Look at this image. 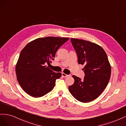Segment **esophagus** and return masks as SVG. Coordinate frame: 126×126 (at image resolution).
Returning a JSON list of instances; mask_svg holds the SVG:
<instances>
[{
	"label": "esophagus",
	"mask_w": 126,
	"mask_h": 126,
	"mask_svg": "<svg viewBox=\"0 0 126 126\" xmlns=\"http://www.w3.org/2000/svg\"><path fill=\"white\" fill-rule=\"evenodd\" d=\"M62 75L63 77H64V78H66V77H68V76H70L69 75L65 74V73H62Z\"/></svg>",
	"instance_id": "esophagus-1"
}]
</instances>
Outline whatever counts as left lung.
Wrapping results in <instances>:
<instances>
[{
	"label": "left lung",
	"instance_id": "8db88e82",
	"mask_svg": "<svg viewBox=\"0 0 126 126\" xmlns=\"http://www.w3.org/2000/svg\"><path fill=\"white\" fill-rule=\"evenodd\" d=\"M73 46L78 55V63L84 65L82 80L75 75L74 83L68 90L75 99L83 103L90 102L98 97L108 84L111 66L103 48L90 41L71 38Z\"/></svg>",
	"mask_w": 126,
	"mask_h": 126
}]
</instances>
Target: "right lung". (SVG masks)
<instances>
[{
	"mask_svg": "<svg viewBox=\"0 0 126 126\" xmlns=\"http://www.w3.org/2000/svg\"><path fill=\"white\" fill-rule=\"evenodd\" d=\"M68 38L47 36L29 42L20 53L16 66L18 83L26 93L33 97H42L53 89L61 73L47 66L54 60L56 51Z\"/></svg>",
	"mask_w": 126,
	"mask_h": 126,
	"instance_id": "obj_1",
	"label": "right lung"
}]
</instances>
